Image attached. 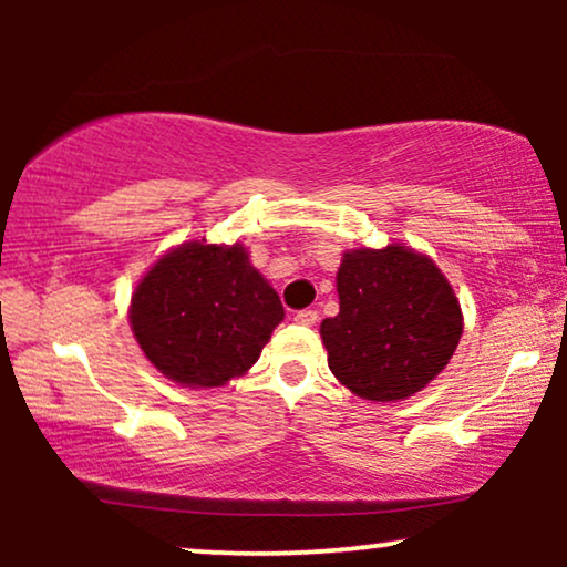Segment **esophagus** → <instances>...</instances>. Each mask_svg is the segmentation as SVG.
Wrapping results in <instances>:
<instances>
[{"mask_svg": "<svg viewBox=\"0 0 567 567\" xmlns=\"http://www.w3.org/2000/svg\"><path fill=\"white\" fill-rule=\"evenodd\" d=\"M317 317H320V315H317V309H312V307H309V309H299V312L293 315V322L307 324V328H312V324L317 322Z\"/></svg>", "mask_w": 567, "mask_h": 567, "instance_id": "1", "label": "esophagus"}]
</instances>
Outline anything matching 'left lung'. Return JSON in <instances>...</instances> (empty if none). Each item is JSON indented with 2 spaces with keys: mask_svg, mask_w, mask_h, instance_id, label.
I'll return each instance as SVG.
<instances>
[{
  "mask_svg": "<svg viewBox=\"0 0 567 567\" xmlns=\"http://www.w3.org/2000/svg\"><path fill=\"white\" fill-rule=\"evenodd\" d=\"M340 312L322 322L328 367L374 402L405 400L441 374L462 338V309L444 274L402 245L351 250L338 270Z\"/></svg>",
  "mask_w": 567,
  "mask_h": 567,
  "instance_id": "1",
  "label": "left lung"
}]
</instances>
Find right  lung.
Here are the masks:
<instances>
[{
    "instance_id": "right-lung-1",
    "label": "right lung",
    "mask_w": 567,
    "mask_h": 567,
    "mask_svg": "<svg viewBox=\"0 0 567 567\" xmlns=\"http://www.w3.org/2000/svg\"><path fill=\"white\" fill-rule=\"evenodd\" d=\"M281 320V299L243 245L185 243L154 262L131 299L144 355L185 386L245 374Z\"/></svg>"
}]
</instances>
